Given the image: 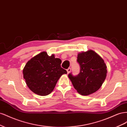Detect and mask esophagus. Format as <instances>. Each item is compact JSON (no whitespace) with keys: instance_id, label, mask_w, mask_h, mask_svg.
I'll return each instance as SVG.
<instances>
[{"instance_id":"34e87169","label":"esophagus","mask_w":127,"mask_h":127,"mask_svg":"<svg viewBox=\"0 0 127 127\" xmlns=\"http://www.w3.org/2000/svg\"><path fill=\"white\" fill-rule=\"evenodd\" d=\"M67 71L68 74H69V73L71 71V68H68L67 69Z\"/></svg>"}]
</instances>
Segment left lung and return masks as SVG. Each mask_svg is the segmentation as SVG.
I'll return each mask as SVG.
<instances>
[{
    "label": "left lung",
    "mask_w": 127,
    "mask_h": 127,
    "mask_svg": "<svg viewBox=\"0 0 127 127\" xmlns=\"http://www.w3.org/2000/svg\"><path fill=\"white\" fill-rule=\"evenodd\" d=\"M77 63L80 66L79 74L72 73L68 77L75 90L82 95H88L97 91L105 79L107 69L103 59L93 50L78 53Z\"/></svg>",
    "instance_id": "left-lung-1"
}]
</instances>
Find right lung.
Returning a JSON list of instances; mask_svg holds the SVG:
<instances>
[{"mask_svg": "<svg viewBox=\"0 0 127 127\" xmlns=\"http://www.w3.org/2000/svg\"><path fill=\"white\" fill-rule=\"evenodd\" d=\"M61 60L54 55L49 56L42 52L26 63L23 77L27 85L33 93L41 96L50 94L61 75L67 71L61 68Z\"/></svg>", "mask_w": 127, "mask_h": 127, "instance_id": "add662e5", "label": "right lung"}]
</instances>
